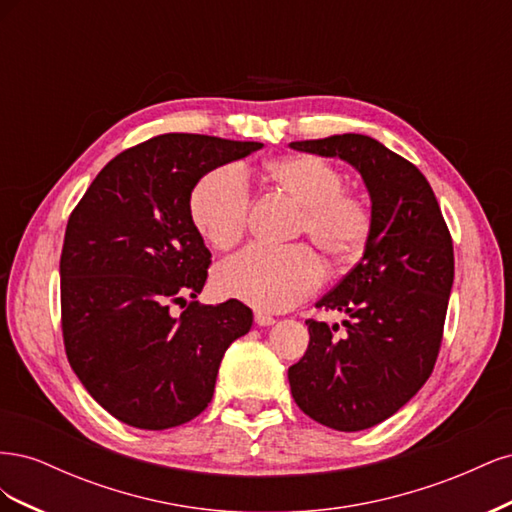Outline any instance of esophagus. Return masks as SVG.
Segmentation results:
<instances>
[{
    "instance_id": "esophagus-1",
    "label": "esophagus",
    "mask_w": 512,
    "mask_h": 512,
    "mask_svg": "<svg viewBox=\"0 0 512 512\" xmlns=\"http://www.w3.org/2000/svg\"><path fill=\"white\" fill-rule=\"evenodd\" d=\"M256 324L258 327H271V324L275 322V318L273 316H269V314H265V312H256Z\"/></svg>"
}]
</instances>
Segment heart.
Listing matches in <instances>:
<instances>
[{"label": "heart", "mask_w": 512, "mask_h": 512, "mask_svg": "<svg viewBox=\"0 0 512 512\" xmlns=\"http://www.w3.org/2000/svg\"><path fill=\"white\" fill-rule=\"evenodd\" d=\"M267 177L303 209L299 224L335 262L359 258L371 235V209L361 196L346 192L339 170L314 156H286L265 164ZM250 213V190L237 166H220L200 179L190 196L196 230L218 250L243 237ZM324 280L320 258L307 245L284 250L252 245L226 260L215 284L226 297L267 312H282L316 292Z\"/></svg>", "instance_id": "1"}]
</instances>
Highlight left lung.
<instances>
[{
  "instance_id": "1",
  "label": "left lung",
  "mask_w": 512,
  "mask_h": 512,
  "mask_svg": "<svg viewBox=\"0 0 512 512\" xmlns=\"http://www.w3.org/2000/svg\"><path fill=\"white\" fill-rule=\"evenodd\" d=\"M290 147L348 162L371 200L363 258L316 303L348 314L346 333L305 320L309 346L288 369L290 393L324 427L369 429L406 406L436 365L455 277L453 239L421 170L376 138L335 134Z\"/></svg>"
}]
</instances>
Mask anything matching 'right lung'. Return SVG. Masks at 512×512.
Masks as SVG:
<instances>
[{
	"label": "right lung",
	"instance_id": "1",
	"mask_svg": "<svg viewBox=\"0 0 512 512\" xmlns=\"http://www.w3.org/2000/svg\"><path fill=\"white\" fill-rule=\"evenodd\" d=\"M260 147L156 136L108 162L72 211L59 260L66 354L121 423L162 431L192 421L209 406L224 352L252 329V309L237 299L194 301L211 252L190 196L213 168ZM179 302L186 309L173 315Z\"/></svg>",
	"mask_w": 512,
	"mask_h": 512
}]
</instances>
